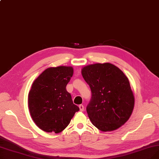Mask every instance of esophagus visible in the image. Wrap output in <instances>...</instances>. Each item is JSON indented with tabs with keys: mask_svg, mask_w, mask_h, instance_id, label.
I'll use <instances>...</instances> for the list:
<instances>
[{
	"mask_svg": "<svg viewBox=\"0 0 159 159\" xmlns=\"http://www.w3.org/2000/svg\"><path fill=\"white\" fill-rule=\"evenodd\" d=\"M79 109H80V111H83L84 110V106H83L82 104H80V105H79Z\"/></svg>",
	"mask_w": 159,
	"mask_h": 159,
	"instance_id": "esophagus-1",
	"label": "esophagus"
}]
</instances>
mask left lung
<instances>
[{
	"instance_id": "8db88e82",
	"label": "left lung",
	"mask_w": 159,
	"mask_h": 159,
	"mask_svg": "<svg viewBox=\"0 0 159 159\" xmlns=\"http://www.w3.org/2000/svg\"><path fill=\"white\" fill-rule=\"evenodd\" d=\"M91 98L86 107L89 118L102 131L119 128L129 119L135 98L127 77L110 63L94 64L82 69Z\"/></svg>"
}]
</instances>
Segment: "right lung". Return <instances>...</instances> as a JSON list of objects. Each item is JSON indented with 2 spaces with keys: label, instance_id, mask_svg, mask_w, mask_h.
I'll use <instances>...</instances> for the list:
<instances>
[{
  "label": "right lung",
  "instance_id": "1",
  "mask_svg": "<svg viewBox=\"0 0 159 159\" xmlns=\"http://www.w3.org/2000/svg\"><path fill=\"white\" fill-rule=\"evenodd\" d=\"M73 74L71 66L49 68L33 82L28 94V107L33 120L42 130L62 131L79 110L66 88Z\"/></svg>",
  "mask_w": 159,
  "mask_h": 159
}]
</instances>
